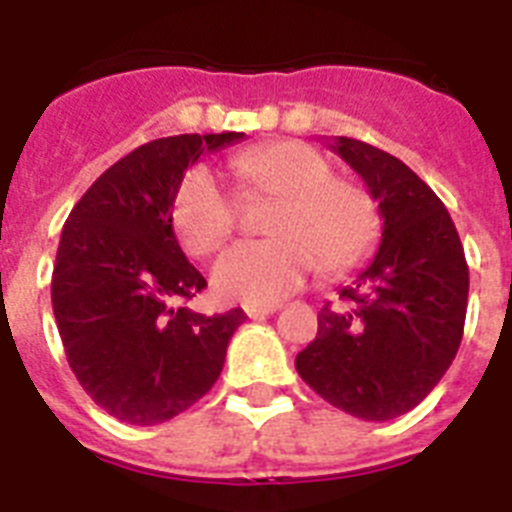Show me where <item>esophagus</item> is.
<instances>
[{
    "instance_id": "esophagus-1",
    "label": "esophagus",
    "mask_w": 512,
    "mask_h": 512,
    "mask_svg": "<svg viewBox=\"0 0 512 512\" xmlns=\"http://www.w3.org/2000/svg\"><path fill=\"white\" fill-rule=\"evenodd\" d=\"M279 303H263V305H244V313L249 319H263V316H271V313L279 311Z\"/></svg>"
}]
</instances>
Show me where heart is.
Segmentation results:
<instances>
[{"label":"heart","mask_w":512,"mask_h":512,"mask_svg":"<svg viewBox=\"0 0 512 512\" xmlns=\"http://www.w3.org/2000/svg\"><path fill=\"white\" fill-rule=\"evenodd\" d=\"M244 188L281 199L268 231L273 239L233 244L212 265L217 297L231 303H276L303 287L313 268L342 273L369 252L377 207L361 185L335 177L316 148L287 140L233 156ZM172 225L188 255H209L236 228V204L207 167L183 175L172 199Z\"/></svg>","instance_id":"obj_1"}]
</instances>
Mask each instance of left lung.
Here are the masks:
<instances>
[{"instance_id":"8db88e82","label":"left lung","mask_w":512,"mask_h":512,"mask_svg":"<svg viewBox=\"0 0 512 512\" xmlns=\"http://www.w3.org/2000/svg\"><path fill=\"white\" fill-rule=\"evenodd\" d=\"M380 204V249L324 305L295 358L324 401L369 422L401 417L436 388L462 342L468 263L444 201L401 159L353 138L327 143Z\"/></svg>"}]
</instances>
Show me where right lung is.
Listing matches in <instances>:
<instances>
[{
    "label": "right lung",
    "instance_id": "right-lung-1",
    "mask_svg": "<svg viewBox=\"0 0 512 512\" xmlns=\"http://www.w3.org/2000/svg\"><path fill=\"white\" fill-rule=\"evenodd\" d=\"M244 132L151 140L108 167L71 209L52 271V313L76 380L127 425H159L223 372L244 311L180 308L207 287L172 231V199L201 154Z\"/></svg>",
    "mask_w": 512,
    "mask_h": 512
}]
</instances>
